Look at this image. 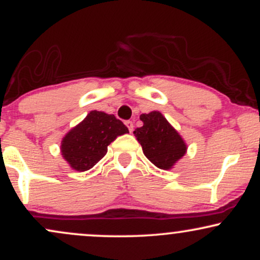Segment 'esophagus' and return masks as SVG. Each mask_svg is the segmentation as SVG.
Here are the masks:
<instances>
[{
	"mask_svg": "<svg viewBox=\"0 0 260 260\" xmlns=\"http://www.w3.org/2000/svg\"><path fill=\"white\" fill-rule=\"evenodd\" d=\"M126 126L128 127V129H129V132H132V131H133V122L132 121H127L126 122Z\"/></svg>",
	"mask_w": 260,
	"mask_h": 260,
	"instance_id": "34e87169",
	"label": "esophagus"
}]
</instances>
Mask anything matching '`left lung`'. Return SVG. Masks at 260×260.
Wrapping results in <instances>:
<instances>
[{
    "mask_svg": "<svg viewBox=\"0 0 260 260\" xmlns=\"http://www.w3.org/2000/svg\"><path fill=\"white\" fill-rule=\"evenodd\" d=\"M140 120L143 126L136 128L133 133L143 153L156 168L170 170L186 154V143L161 112L142 113Z\"/></svg>",
    "mask_w": 260,
    "mask_h": 260,
    "instance_id": "1",
    "label": "left lung"
}]
</instances>
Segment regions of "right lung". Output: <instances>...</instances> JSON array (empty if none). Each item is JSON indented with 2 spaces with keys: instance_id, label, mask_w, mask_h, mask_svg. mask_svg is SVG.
I'll return each instance as SVG.
<instances>
[{
  "instance_id": "add662e5",
  "label": "right lung",
  "mask_w": 260,
  "mask_h": 260,
  "mask_svg": "<svg viewBox=\"0 0 260 260\" xmlns=\"http://www.w3.org/2000/svg\"><path fill=\"white\" fill-rule=\"evenodd\" d=\"M124 133H128V128L123 122L94 110L62 139V156L73 170L86 171L96 165L106 155L107 147Z\"/></svg>"
}]
</instances>
